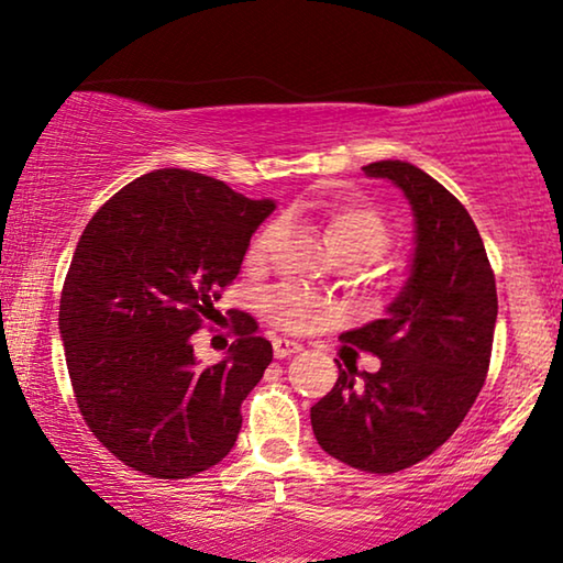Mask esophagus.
Masks as SVG:
<instances>
[{
  "instance_id": "esophagus-1",
  "label": "esophagus",
  "mask_w": 563,
  "mask_h": 563,
  "mask_svg": "<svg viewBox=\"0 0 563 563\" xmlns=\"http://www.w3.org/2000/svg\"><path fill=\"white\" fill-rule=\"evenodd\" d=\"M299 350H301V345L295 340H282V338L274 340V355L279 357V361H282V357H287V355L299 353Z\"/></svg>"
}]
</instances>
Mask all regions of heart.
<instances>
[{
    "label": "heart",
    "mask_w": 563,
    "mask_h": 563,
    "mask_svg": "<svg viewBox=\"0 0 563 563\" xmlns=\"http://www.w3.org/2000/svg\"><path fill=\"white\" fill-rule=\"evenodd\" d=\"M284 225L279 221L268 223L251 243L249 256L254 262L262 258L282 239ZM328 235L335 254L342 251H361L368 258L378 256L388 243V223L376 208L363 200H338L328 210ZM266 312L284 330L301 332L312 324L322 322L330 314V307L312 291L297 287V284H282L266 295Z\"/></svg>",
    "instance_id": "heart-1"
}]
</instances>
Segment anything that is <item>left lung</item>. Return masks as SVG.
Listing matches in <instances>:
<instances>
[{"instance_id": "1", "label": "left lung", "mask_w": 563, "mask_h": 563, "mask_svg": "<svg viewBox=\"0 0 563 563\" xmlns=\"http://www.w3.org/2000/svg\"><path fill=\"white\" fill-rule=\"evenodd\" d=\"M363 173L394 183L413 213V254L383 320L340 340L380 357L376 373L340 368L309 411L317 444L363 472L390 475L450 439L483 388L498 291L467 210L411 162L380 159Z\"/></svg>"}]
</instances>
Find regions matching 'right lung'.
I'll list each match as a JSON object with an SVG mask.
<instances>
[{
	"instance_id": "add662e5",
	"label": "right lung",
	"mask_w": 563,
	"mask_h": 563,
	"mask_svg": "<svg viewBox=\"0 0 563 563\" xmlns=\"http://www.w3.org/2000/svg\"><path fill=\"white\" fill-rule=\"evenodd\" d=\"M274 208L169 167L121 187L88 221L63 284L60 340L88 429L129 467L185 479L233 450L272 342L241 312L228 353L200 365L192 335Z\"/></svg>"
}]
</instances>
